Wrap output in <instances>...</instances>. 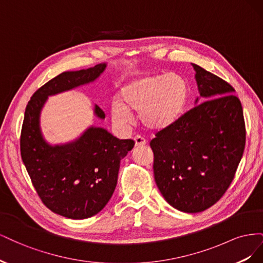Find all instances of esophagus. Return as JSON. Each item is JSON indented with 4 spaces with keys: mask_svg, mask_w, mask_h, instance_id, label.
I'll return each instance as SVG.
<instances>
[{
    "mask_svg": "<svg viewBox=\"0 0 263 263\" xmlns=\"http://www.w3.org/2000/svg\"><path fill=\"white\" fill-rule=\"evenodd\" d=\"M135 140V146L136 147H141V146H145L147 144V141L145 138H142L141 136H136L134 138Z\"/></svg>",
    "mask_w": 263,
    "mask_h": 263,
    "instance_id": "esophagus-1",
    "label": "esophagus"
}]
</instances>
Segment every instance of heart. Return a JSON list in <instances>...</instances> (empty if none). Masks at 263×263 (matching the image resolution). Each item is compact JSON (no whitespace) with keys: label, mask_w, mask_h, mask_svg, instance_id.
Wrapping results in <instances>:
<instances>
[{"label":"heart","mask_w":263,"mask_h":263,"mask_svg":"<svg viewBox=\"0 0 263 263\" xmlns=\"http://www.w3.org/2000/svg\"><path fill=\"white\" fill-rule=\"evenodd\" d=\"M189 98V84L179 73L146 74L126 83L119 91V102L110 105L114 123L122 127L133 122L132 113H139L148 129L162 130L183 114Z\"/></svg>","instance_id":"b5f03b06"}]
</instances>
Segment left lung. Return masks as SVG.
<instances>
[{"instance_id": "obj_1", "label": "left lung", "mask_w": 263, "mask_h": 263, "mask_svg": "<svg viewBox=\"0 0 263 263\" xmlns=\"http://www.w3.org/2000/svg\"><path fill=\"white\" fill-rule=\"evenodd\" d=\"M192 66L204 102L150 141L157 186L172 208L184 213L203 212L220 200L246 144L242 106L234 87Z\"/></svg>"}]
</instances>
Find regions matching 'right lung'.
<instances>
[{
	"label": "right lung",
	"mask_w": 263,
	"mask_h": 263,
	"mask_svg": "<svg viewBox=\"0 0 263 263\" xmlns=\"http://www.w3.org/2000/svg\"><path fill=\"white\" fill-rule=\"evenodd\" d=\"M105 68L106 63H100L51 79L34 93L24 116L21 156L31 183L47 208L71 219L92 217L105 208L117 184L119 163L135 141L91 126L76 140L52 146L43 137L41 113L50 95L93 82ZM94 114L105 118L98 105Z\"/></svg>",
	"instance_id": "right-lung-1"
}]
</instances>
